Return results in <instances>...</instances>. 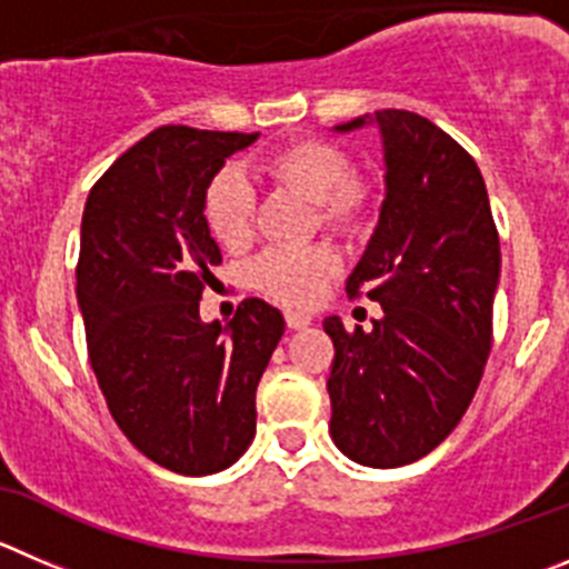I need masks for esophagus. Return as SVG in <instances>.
<instances>
[{"label": "esophagus", "mask_w": 569, "mask_h": 569, "mask_svg": "<svg viewBox=\"0 0 569 569\" xmlns=\"http://www.w3.org/2000/svg\"><path fill=\"white\" fill-rule=\"evenodd\" d=\"M286 326L295 328V331H300V328H309L311 326V315H306V311L289 309V311H286Z\"/></svg>", "instance_id": "1"}]
</instances>
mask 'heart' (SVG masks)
I'll return each instance as SVG.
<instances>
[{"label": "heart", "instance_id": "b5f03b06", "mask_svg": "<svg viewBox=\"0 0 569 569\" xmlns=\"http://www.w3.org/2000/svg\"><path fill=\"white\" fill-rule=\"evenodd\" d=\"M263 171L317 201L322 224L350 230L368 216L370 193L350 177V162L337 146L322 140H297L263 159ZM204 221L212 238L238 249L252 236V196L238 171L227 168L207 184ZM337 272V258L326 247H274L252 263L254 289L289 306H309Z\"/></svg>", "mask_w": 569, "mask_h": 569}]
</instances>
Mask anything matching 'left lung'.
I'll return each instance as SVG.
<instances>
[{
    "label": "left lung",
    "instance_id": "left-lung-1",
    "mask_svg": "<svg viewBox=\"0 0 569 569\" xmlns=\"http://www.w3.org/2000/svg\"><path fill=\"white\" fill-rule=\"evenodd\" d=\"M376 126L385 151L379 224L348 278L381 317L370 331L322 322L333 339L331 438L373 469L429 455L469 410L491 350L500 236L475 159L427 117L381 109L333 131Z\"/></svg>",
    "mask_w": 569,
    "mask_h": 569
}]
</instances>
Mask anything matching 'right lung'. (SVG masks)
Masks as SVG:
<instances>
[{
  "label": "right lung",
  "instance_id": "obj_1",
  "mask_svg": "<svg viewBox=\"0 0 569 569\" xmlns=\"http://www.w3.org/2000/svg\"><path fill=\"white\" fill-rule=\"evenodd\" d=\"M254 140L258 131L162 126L111 164L83 207L76 289L89 362L117 427L177 475H216L247 452L254 390L286 328L258 297L227 326L199 317L221 263L207 184Z\"/></svg>",
  "mask_w": 569,
  "mask_h": 569
}]
</instances>
